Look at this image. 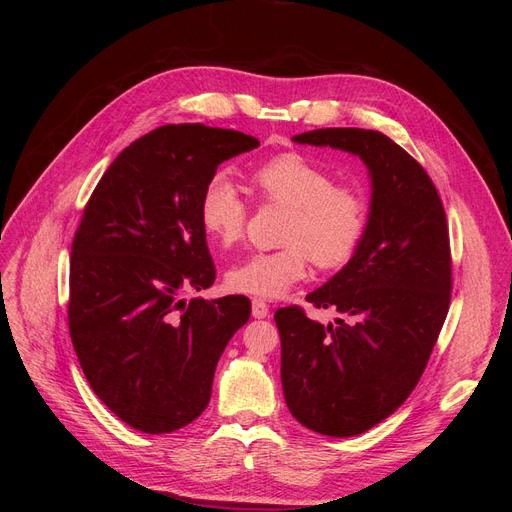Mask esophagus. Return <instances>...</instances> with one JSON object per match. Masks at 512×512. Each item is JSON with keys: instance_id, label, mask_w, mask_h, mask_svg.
I'll return each mask as SVG.
<instances>
[{"instance_id": "esophagus-1", "label": "esophagus", "mask_w": 512, "mask_h": 512, "mask_svg": "<svg viewBox=\"0 0 512 512\" xmlns=\"http://www.w3.org/2000/svg\"><path fill=\"white\" fill-rule=\"evenodd\" d=\"M267 314H269V305L265 301L254 299L252 301V316L254 318H267Z\"/></svg>"}]
</instances>
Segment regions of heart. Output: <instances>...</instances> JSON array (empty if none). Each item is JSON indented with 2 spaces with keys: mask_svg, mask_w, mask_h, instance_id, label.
Wrapping results in <instances>:
<instances>
[{
  "mask_svg": "<svg viewBox=\"0 0 512 512\" xmlns=\"http://www.w3.org/2000/svg\"><path fill=\"white\" fill-rule=\"evenodd\" d=\"M250 190L262 205L284 207L280 250L258 252L232 267L226 284L254 299H277L301 282L309 260L322 271L346 267L359 252L369 224V200L354 183L335 181L331 168L299 151H284L250 173ZM250 207L224 175L205 183L198 220L222 247L245 237Z\"/></svg>",
  "mask_w": 512,
  "mask_h": 512,
  "instance_id": "1",
  "label": "heart"
}]
</instances>
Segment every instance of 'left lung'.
I'll use <instances>...</instances> for the list:
<instances>
[{
    "label": "left lung",
    "mask_w": 512,
    "mask_h": 512,
    "mask_svg": "<svg viewBox=\"0 0 512 512\" xmlns=\"http://www.w3.org/2000/svg\"><path fill=\"white\" fill-rule=\"evenodd\" d=\"M294 141L356 153L374 185L359 252L305 297L346 320L324 327L299 305L275 312L292 416L322 436H359L410 397L438 342L453 290L446 213L427 170L378 130L324 128Z\"/></svg>",
    "instance_id": "1"
}]
</instances>
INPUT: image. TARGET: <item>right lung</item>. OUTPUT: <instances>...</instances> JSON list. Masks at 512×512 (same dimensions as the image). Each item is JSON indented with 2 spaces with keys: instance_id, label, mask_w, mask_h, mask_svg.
<instances>
[{
  "instance_id": "obj_1",
  "label": "right lung",
  "mask_w": 512,
  "mask_h": 512,
  "mask_svg": "<svg viewBox=\"0 0 512 512\" xmlns=\"http://www.w3.org/2000/svg\"><path fill=\"white\" fill-rule=\"evenodd\" d=\"M258 138L203 123L136 138L89 196L70 254V337L94 393L123 423L168 433L203 414L215 365L250 299H192L215 280L198 198Z\"/></svg>"
}]
</instances>
